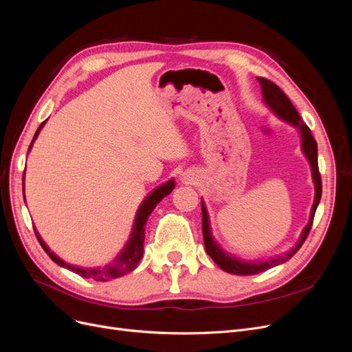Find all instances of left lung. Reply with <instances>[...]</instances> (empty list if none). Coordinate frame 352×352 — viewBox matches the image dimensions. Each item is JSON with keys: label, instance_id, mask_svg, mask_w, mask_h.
<instances>
[{"label": "left lung", "instance_id": "1", "mask_svg": "<svg viewBox=\"0 0 352 352\" xmlns=\"http://www.w3.org/2000/svg\"><path fill=\"white\" fill-rule=\"evenodd\" d=\"M260 85H261V91H263V97L264 101L269 104V107L282 117L283 120L295 124L296 127H300L301 135H302V151L307 155L308 162L311 164V172H313V180L316 185V197H314V204L311 208V216H310V223L305 226V229L301 233V239L298 242L295 247L287 251L283 255H279V257L272 258L269 261H243L236 257H232L226 251H223L219 243L214 241L211 235L210 230V220H208V212L204 206V202L201 199V210H202V236H204V245H206V251L212 258L221 270H225L232 274H238V276H251V274H258L265 270H269L274 265H279L289 258H292L296 254V251L302 247L304 241L307 239L308 233L311 230L313 226V220L318 202H320L322 198V176L320 172H318V163H317V142L314 140V136L311 135L310 127H308L302 119L300 113L296 111V109L292 105L291 100L287 98V95L276 85L274 82L265 79V78H258Z\"/></svg>", "mask_w": 352, "mask_h": 352}]
</instances>
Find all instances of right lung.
Instances as JSON below:
<instances>
[{
  "mask_svg": "<svg viewBox=\"0 0 352 352\" xmlns=\"http://www.w3.org/2000/svg\"><path fill=\"white\" fill-rule=\"evenodd\" d=\"M45 122H42L41 126L38 127V131L34 136V140H32V142H34L36 140V136L41 131V127L44 126ZM30 150V148H29ZM23 180H25V173H23ZM175 188V182L173 180H170V182L158 186L157 189H154L153 192L148 195L142 204L140 206V208H138L136 211V217H135V223H133V229H132V233H131V238L129 241H127V243L124 245V248L122 250V252L117 255V257L114 258V261L109 265H104V267H97V269H83V267H76V265H72L66 261H63L61 258H58L57 255L52 252L48 247L47 243L42 241V238L39 236V233L36 232L35 229V235L41 243V247L44 248V251L50 255V258L57 263L58 265H61V267H65L73 273H76L79 276H82V278L85 279H94L97 282H104V280H110V279H116V278H120V276H124L127 273H131L138 263L141 261L142 258V254H144V239H145V223L148 220V217H150V214L153 212V210L155 208V206L158 204L160 201H162L166 195H168L170 192H172ZM23 190H25V182H23Z\"/></svg>",
  "mask_w": 352,
  "mask_h": 352,
  "instance_id": "add662e5",
  "label": "right lung"
}]
</instances>
